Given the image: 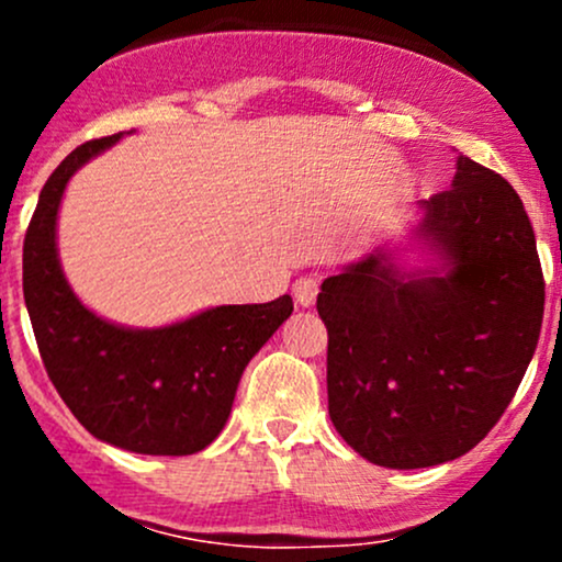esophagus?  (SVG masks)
<instances>
[{"instance_id":"obj_1","label":"esophagus","mask_w":562,"mask_h":562,"mask_svg":"<svg viewBox=\"0 0 562 562\" xmlns=\"http://www.w3.org/2000/svg\"><path fill=\"white\" fill-rule=\"evenodd\" d=\"M317 293H319V280H317V277L303 274V277H299V280L293 282V299L303 308H308L314 301H317Z\"/></svg>"}]
</instances>
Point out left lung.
Masks as SVG:
<instances>
[{
  "label": "left lung",
  "instance_id": "1",
  "mask_svg": "<svg viewBox=\"0 0 562 562\" xmlns=\"http://www.w3.org/2000/svg\"><path fill=\"white\" fill-rule=\"evenodd\" d=\"M454 166L451 190L417 203L404 243L346 263L317 295L330 420L380 468L468 454L539 344L544 280L524 203L468 156Z\"/></svg>",
  "mask_w": 562,
  "mask_h": 562
}]
</instances>
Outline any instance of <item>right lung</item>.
<instances>
[{"mask_svg":"<svg viewBox=\"0 0 562 562\" xmlns=\"http://www.w3.org/2000/svg\"><path fill=\"white\" fill-rule=\"evenodd\" d=\"M121 137L76 147L44 184L23 243L25 308L49 380L89 434L134 454H195L222 434L243 370L293 299L209 306L160 327L94 314L63 272L57 216L70 177Z\"/></svg>","mask_w":562,"mask_h":562,"instance_id":"right-lung-1","label":"right lung"}]
</instances>
